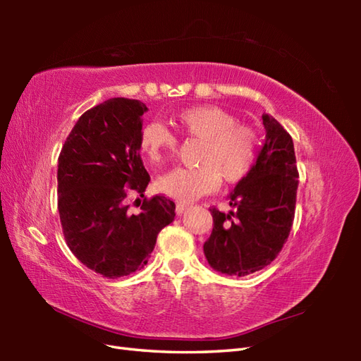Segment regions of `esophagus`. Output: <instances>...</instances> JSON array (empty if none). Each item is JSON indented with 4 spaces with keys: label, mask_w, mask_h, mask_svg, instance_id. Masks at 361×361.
I'll use <instances>...</instances> for the list:
<instances>
[{
    "label": "esophagus",
    "mask_w": 361,
    "mask_h": 361,
    "mask_svg": "<svg viewBox=\"0 0 361 361\" xmlns=\"http://www.w3.org/2000/svg\"><path fill=\"white\" fill-rule=\"evenodd\" d=\"M188 208H189V204H188V203H176V208H175V211H176V214H178V216H181V214L185 212Z\"/></svg>",
    "instance_id": "34e87169"
}]
</instances>
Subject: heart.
<instances>
[{
    "mask_svg": "<svg viewBox=\"0 0 361 361\" xmlns=\"http://www.w3.org/2000/svg\"><path fill=\"white\" fill-rule=\"evenodd\" d=\"M178 132L190 141L203 145L198 153V169H176L159 176L157 189L161 194L180 202L216 192L220 178L226 185H237L247 178L256 164L259 152L257 132L242 126L229 111L216 105H198L180 111L175 116ZM173 133L158 124L149 122L140 132V149L152 164H161L176 152Z\"/></svg>",
    "mask_w": 361,
    "mask_h": 361,
    "instance_id": "obj_1",
    "label": "heart"
}]
</instances>
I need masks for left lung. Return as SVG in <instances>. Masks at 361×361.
<instances>
[{
    "instance_id": "left-lung-1",
    "label": "left lung",
    "mask_w": 361,
    "mask_h": 361,
    "mask_svg": "<svg viewBox=\"0 0 361 361\" xmlns=\"http://www.w3.org/2000/svg\"><path fill=\"white\" fill-rule=\"evenodd\" d=\"M265 142L247 178L229 194L235 208H211L214 226L203 251L209 265L228 276L262 270L278 257L295 219L298 167L293 140L270 114H262Z\"/></svg>"
}]
</instances>
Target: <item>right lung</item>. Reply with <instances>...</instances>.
I'll return each instance as SVG.
<instances>
[{"label": "right lung", "mask_w": 361, "mask_h": 361, "mask_svg": "<svg viewBox=\"0 0 361 361\" xmlns=\"http://www.w3.org/2000/svg\"><path fill=\"white\" fill-rule=\"evenodd\" d=\"M145 111V104L126 97L93 106L59 155L57 206L66 245L109 279L144 268L159 231L175 219V203L164 195L145 197L140 214L128 211V195L144 196L150 181L140 155Z\"/></svg>", "instance_id": "obj_1"}]
</instances>
